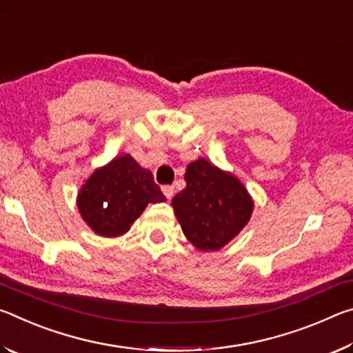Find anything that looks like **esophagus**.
<instances>
[{"instance_id": "34e87169", "label": "esophagus", "mask_w": 353, "mask_h": 353, "mask_svg": "<svg viewBox=\"0 0 353 353\" xmlns=\"http://www.w3.org/2000/svg\"><path fill=\"white\" fill-rule=\"evenodd\" d=\"M162 191L168 201H171L172 196H174V187L172 185H165V187H162Z\"/></svg>"}]
</instances>
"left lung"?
I'll use <instances>...</instances> for the list:
<instances>
[{"label":"left lung","mask_w":353,"mask_h":353,"mask_svg":"<svg viewBox=\"0 0 353 353\" xmlns=\"http://www.w3.org/2000/svg\"><path fill=\"white\" fill-rule=\"evenodd\" d=\"M185 182L171 202L183 235L202 252L223 249L248 225L252 196L240 179L207 159L187 166Z\"/></svg>","instance_id":"obj_1"}]
</instances>
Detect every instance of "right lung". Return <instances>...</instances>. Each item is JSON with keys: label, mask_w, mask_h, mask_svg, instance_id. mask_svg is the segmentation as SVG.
<instances>
[{"label": "right lung", "mask_w": 353, "mask_h": 353, "mask_svg": "<svg viewBox=\"0 0 353 353\" xmlns=\"http://www.w3.org/2000/svg\"><path fill=\"white\" fill-rule=\"evenodd\" d=\"M152 172L129 154L117 155L94 170L77 191V210L94 234L117 238L145 212L148 204L165 202Z\"/></svg>", "instance_id": "add662e5"}]
</instances>
